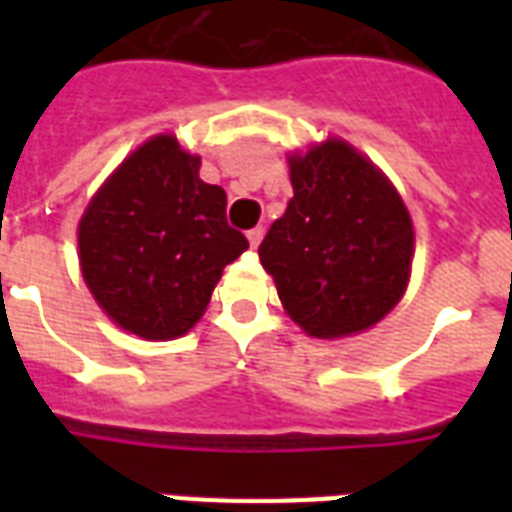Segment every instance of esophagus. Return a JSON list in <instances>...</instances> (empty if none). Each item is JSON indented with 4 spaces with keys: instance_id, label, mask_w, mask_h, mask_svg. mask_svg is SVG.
Listing matches in <instances>:
<instances>
[{
    "instance_id": "obj_1",
    "label": "esophagus",
    "mask_w": 512,
    "mask_h": 512,
    "mask_svg": "<svg viewBox=\"0 0 512 512\" xmlns=\"http://www.w3.org/2000/svg\"><path fill=\"white\" fill-rule=\"evenodd\" d=\"M247 239H249V247L255 249L260 241H263V228H252V231H247Z\"/></svg>"
}]
</instances>
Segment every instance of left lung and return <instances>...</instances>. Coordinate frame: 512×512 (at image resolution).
Here are the masks:
<instances>
[{
    "mask_svg": "<svg viewBox=\"0 0 512 512\" xmlns=\"http://www.w3.org/2000/svg\"><path fill=\"white\" fill-rule=\"evenodd\" d=\"M295 196L257 249L295 324L313 337L364 332L401 300L412 217L396 188L342 140L289 159Z\"/></svg>",
    "mask_w": 512,
    "mask_h": 512,
    "instance_id": "obj_1",
    "label": "left lung"
}]
</instances>
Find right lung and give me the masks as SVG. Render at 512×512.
Masks as SVG:
<instances>
[{"label": "right lung", "instance_id": "1", "mask_svg": "<svg viewBox=\"0 0 512 512\" xmlns=\"http://www.w3.org/2000/svg\"><path fill=\"white\" fill-rule=\"evenodd\" d=\"M172 135L151 138L108 177L79 223L92 297L132 335L172 340L201 319L223 268L249 247L228 196Z\"/></svg>", "mask_w": 512, "mask_h": 512}]
</instances>
